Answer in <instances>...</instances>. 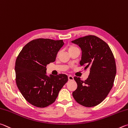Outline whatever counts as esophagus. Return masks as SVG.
<instances>
[{"mask_svg":"<svg viewBox=\"0 0 128 128\" xmlns=\"http://www.w3.org/2000/svg\"><path fill=\"white\" fill-rule=\"evenodd\" d=\"M68 79L69 81H72V80H74V77L71 75H68Z\"/></svg>","mask_w":128,"mask_h":128,"instance_id":"obj_1","label":"esophagus"}]
</instances>
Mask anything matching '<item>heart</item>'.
I'll list each match as a JSON object with an SVG mask.
<instances>
[{
	"instance_id": "obj_1",
	"label": "heart",
	"mask_w": 128,
	"mask_h": 128,
	"mask_svg": "<svg viewBox=\"0 0 128 128\" xmlns=\"http://www.w3.org/2000/svg\"><path fill=\"white\" fill-rule=\"evenodd\" d=\"M75 47H74V46H71L70 48H69V50H70V49H73V48H75Z\"/></svg>"
}]
</instances>
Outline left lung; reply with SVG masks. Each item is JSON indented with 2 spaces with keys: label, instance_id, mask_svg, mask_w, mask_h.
I'll return each mask as SVG.
<instances>
[{
  "label": "left lung",
  "instance_id": "obj_1",
  "mask_svg": "<svg viewBox=\"0 0 128 128\" xmlns=\"http://www.w3.org/2000/svg\"><path fill=\"white\" fill-rule=\"evenodd\" d=\"M82 50L80 65L89 68L86 80L75 76L78 87L72 96L76 101L86 107H93L101 103L113 86L116 74L115 58L108 45L94 35L78 38L71 42Z\"/></svg>",
  "mask_w": 128,
  "mask_h": 128
}]
</instances>
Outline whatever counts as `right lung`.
<instances>
[{
	"mask_svg": "<svg viewBox=\"0 0 128 128\" xmlns=\"http://www.w3.org/2000/svg\"><path fill=\"white\" fill-rule=\"evenodd\" d=\"M62 40L38 39L27 44L15 64L16 81L24 97L33 106L43 108L55 101L67 82L68 76L46 74V66L55 61Z\"/></svg>",
	"mask_w": 128,
	"mask_h": 128,
	"instance_id": "1",
	"label": "right lung"
}]
</instances>
